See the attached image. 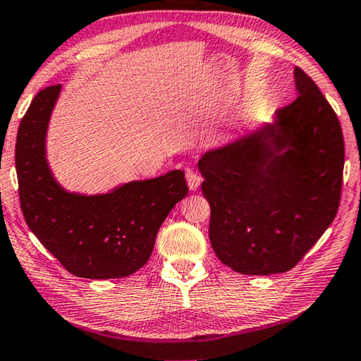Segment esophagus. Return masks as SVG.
<instances>
[{
    "instance_id": "esophagus-1",
    "label": "esophagus",
    "mask_w": 361,
    "mask_h": 361,
    "mask_svg": "<svg viewBox=\"0 0 361 361\" xmlns=\"http://www.w3.org/2000/svg\"><path fill=\"white\" fill-rule=\"evenodd\" d=\"M186 181H188V186H190V190L196 191L199 190V186H201L202 178L194 169H186Z\"/></svg>"
}]
</instances>
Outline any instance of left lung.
Segmentation results:
<instances>
[{
    "mask_svg": "<svg viewBox=\"0 0 361 361\" xmlns=\"http://www.w3.org/2000/svg\"><path fill=\"white\" fill-rule=\"evenodd\" d=\"M297 98L271 122L199 159L209 238L241 274L284 273L323 236L339 209L344 138L313 80L294 67Z\"/></svg>",
    "mask_w": 361,
    "mask_h": 361,
    "instance_id": "obj_1",
    "label": "left lung"
}]
</instances>
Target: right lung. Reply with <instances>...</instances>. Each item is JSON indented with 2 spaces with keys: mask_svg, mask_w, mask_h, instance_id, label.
<instances>
[{
  "mask_svg": "<svg viewBox=\"0 0 361 361\" xmlns=\"http://www.w3.org/2000/svg\"><path fill=\"white\" fill-rule=\"evenodd\" d=\"M61 85L33 98L16 142V170L24 219L38 241L78 278H125L152 254L159 228L188 194L185 171L120 183L107 192L68 191L47 156L49 120Z\"/></svg>",
  "mask_w": 361,
  "mask_h": 361,
  "instance_id": "1",
  "label": "right lung"
}]
</instances>
